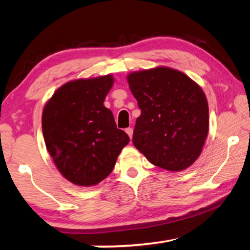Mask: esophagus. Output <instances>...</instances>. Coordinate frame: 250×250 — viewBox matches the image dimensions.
Listing matches in <instances>:
<instances>
[{
  "label": "esophagus",
  "instance_id": "esophagus-1",
  "mask_svg": "<svg viewBox=\"0 0 250 250\" xmlns=\"http://www.w3.org/2000/svg\"><path fill=\"white\" fill-rule=\"evenodd\" d=\"M125 132L128 133V135H129L130 138H132V135H133V129L132 128H130V126H129V128H126L125 129Z\"/></svg>",
  "mask_w": 250,
  "mask_h": 250
}]
</instances>
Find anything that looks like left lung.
Here are the masks:
<instances>
[{
    "mask_svg": "<svg viewBox=\"0 0 250 250\" xmlns=\"http://www.w3.org/2000/svg\"><path fill=\"white\" fill-rule=\"evenodd\" d=\"M128 83L141 110L134 146L152 164L168 171L192 166L208 132V105L201 87L167 67L132 73Z\"/></svg>",
    "mask_w": 250,
    "mask_h": 250,
    "instance_id": "1",
    "label": "left lung"
}]
</instances>
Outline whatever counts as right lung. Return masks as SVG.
I'll return each instance as SVG.
<instances>
[{
  "label": "right lung",
  "instance_id": "add662e5",
  "mask_svg": "<svg viewBox=\"0 0 250 250\" xmlns=\"http://www.w3.org/2000/svg\"><path fill=\"white\" fill-rule=\"evenodd\" d=\"M112 83L109 75L69 82L44 108L46 147L59 172L76 185L90 186L105 179L130 141L104 105Z\"/></svg>",
  "mask_w": 250,
  "mask_h": 250
}]
</instances>
